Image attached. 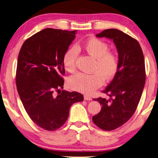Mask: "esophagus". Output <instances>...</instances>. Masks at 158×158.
Here are the masks:
<instances>
[{
  "label": "esophagus",
  "mask_w": 158,
  "mask_h": 158,
  "mask_svg": "<svg viewBox=\"0 0 158 158\" xmlns=\"http://www.w3.org/2000/svg\"><path fill=\"white\" fill-rule=\"evenodd\" d=\"M84 99L85 100H92V98L90 96H85Z\"/></svg>",
  "instance_id": "esophagus-1"
}]
</instances>
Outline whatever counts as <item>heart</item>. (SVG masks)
<instances>
[{
  "mask_svg": "<svg viewBox=\"0 0 158 158\" xmlns=\"http://www.w3.org/2000/svg\"><path fill=\"white\" fill-rule=\"evenodd\" d=\"M79 45L67 50L62 58L64 68L69 72L76 69V60L78 57ZM82 49L89 56L96 59L91 74L77 73L68 79V86L73 90L85 94H91L103 85L105 78L109 80L114 78L119 67L117 53L109 52V46L105 42L98 38H90L82 45Z\"/></svg>",
  "mask_w": 158,
  "mask_h": 158,
  "instance_id": "obj_1",
  "label": "heart"
}]
</instances>
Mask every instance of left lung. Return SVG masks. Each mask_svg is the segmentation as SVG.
<instances>
[{
    "label": "left lung",
    "mask_w": 158,
    "mask_h": 158,
    "mask_svg": "<svg viewBox=\"0 0 158 158\" xmlns=\"http://www.w3.org/2000/svg\"><path fill=\"white\" fill-rule=\"evenodd\" d=\"M96 37L112 40L118 53V70L103 91L111 99H94L102 109L92 118L101 129L112 131L126 123L138 105L146 80L144 58L138 41L118 29H105Z\"/></svg>",
    "instance_id": "obj_1"
}]
</instances>
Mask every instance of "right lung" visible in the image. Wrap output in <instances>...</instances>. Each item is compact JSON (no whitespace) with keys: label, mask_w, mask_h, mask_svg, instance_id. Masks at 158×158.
I'll list each match as a JSON object with an SVG mask.
<instances>
[{"label":"right lung","mask_w":158,"mask_h":158,"mask_svg":"<svg viewBox=\"0 0 158 158\" xmlns=\"http://www.w3.org/2000/svg\"><path fill=\"white\" fill-rule=\"evenodd\" d=\"M76 31L44 29L27 39L20 50L18 93L29 118L44 130L59 129L69 117L71 106L84 100L78 92L60 90L65 73L62 58Z\"/></svg>","instance_id":"1"}]
</instances>
